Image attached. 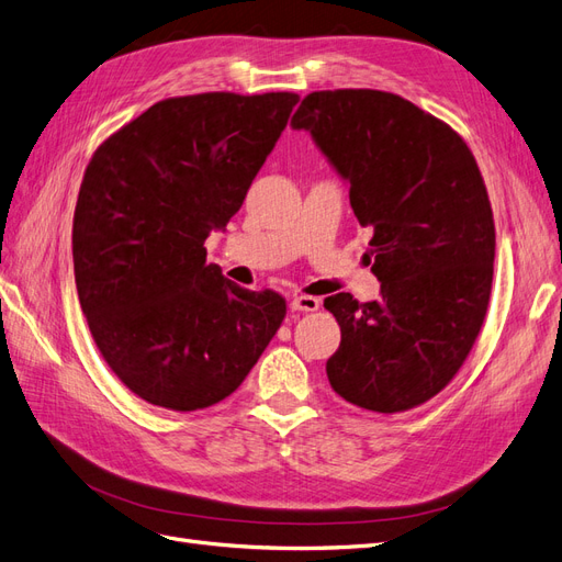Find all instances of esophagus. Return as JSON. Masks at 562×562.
Instances as JSON below:
<instances>
[{
  "label": "esophagus",
  "instance_id": "esophagus-1",
  "mask_svg": "<svg viewBox=\"0 0 562 562\" xmlns=\"http://www.w3.org/2000/svg\"><path fill=\"white\" fill-rule=\"evenodd\" d=\"M321 307L318 297H312V295H295L291 300V310L293 312H316Z\"/></svg>",
  "mask_w": 562,
  "mask_h": 562
}]
</instances>
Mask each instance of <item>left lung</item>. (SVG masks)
Returning <instances> with one entry per match:
<instances>
[{"mask_svg":"<svg viewBox=\"0 0 562 562\" xmlns=\"http://www.w3.org/2000/svg\"><path fill=\"white\" fill-rule=\"evenodd\" d=\"M349 184L380 300L326 297L342 342L326 363L335 394L372 413L427 403L481 333L495 265L483 176L459 135L394 93L316 91L291 119Z\"/></svg>","mask_w":562,"mask_h":562,"instance_id":"1","label":"left lung"}]
</instances>
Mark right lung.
I'll return each instance as SVG.
<instances>
[{
  "label": "right lung",
  "mask_w": 562,
  "mask_h": 562,
  "mask_svg": "<svg viewBox=\"0 0 562 562\" xmlns=\"http://www.w3.org/2000/svg\"><path fill=\"white\" fill-rule=\"evenodd\" d=\"M297 93H199L145 110L95 149L72 223L91 335L135 396L190 413L234 394L285 316L206 262Z\"/></svg>",
  "instance_id": "obj_1"
}]
</instances>
